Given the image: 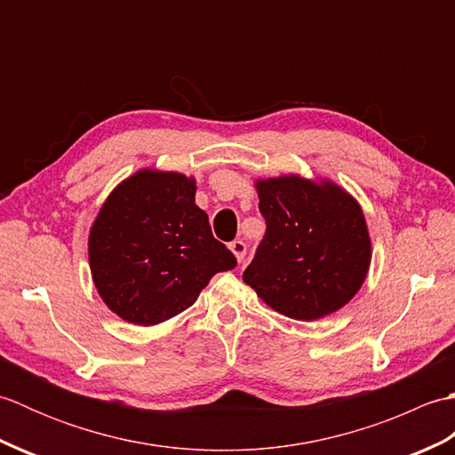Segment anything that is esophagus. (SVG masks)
I'll list each match as a JSON object with an SVG mask.
<instances>
[{"label": "esophagus", "instance_id": "esophagus-1", "mask_svg": "<svg viewBox=\"0 0 455 455\" xmlns=\"http://www.w3.org/2000/svg\"><path fill=\"white\" fill-rule=\"evenodd\" d=\"M230 252L235 254L236 262H243L244 256H246V244L243 243V240H235V243H230Z\"/></svg>", "mask_w": 455, "mask_h": 455}]
</instances>
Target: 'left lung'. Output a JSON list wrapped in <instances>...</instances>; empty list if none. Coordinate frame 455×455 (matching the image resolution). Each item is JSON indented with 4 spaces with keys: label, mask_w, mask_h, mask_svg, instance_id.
Masks as SVG:
<instances>
[{
    "label": "left lung",
    "mask_w": 455,
    "mask_h": 455,
    "mask_svg": "<svg viewBox=\"0 0 455 455\" xmlns=\"http://www.w3.org/2000/svg\"><path fill=\"white\" fill-rule=\"evenodd\" d=\"M266 236L243 279L295 321L336 313L360 291L371 238L360 203L338 183L299 173L256 180Z\"/></svg>",
    "instance_id": "obj_1"
}]
</instances>
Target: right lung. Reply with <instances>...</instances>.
Segmentation results:
<instances>
[{
	"label": "right lung",
	"instance_id": "obj_1",
	"mask_svg": "<svg viewBox=\"0 0 455 455\" xmlns=\"http://www.w3.org/2000/svg\"><path fill=\"white\" fill-rule=\"evenodd\" d=\"M196 178L142 168L105 199L90 228L93 285L123 321L154 326L186 311L236 258L196 205Z\"/></svg>",
	"mask_w": 455,
	"mask_h": 455
}]
</instances>
